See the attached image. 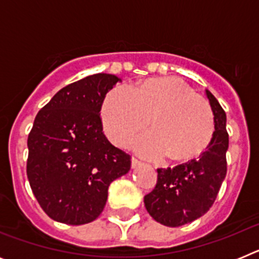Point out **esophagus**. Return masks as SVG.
<instances>
[{
    "instance_id": "34e87169",
    "label": "esophagus",
    "mask_w": 259,
    "mask_h": 259,
    "mask_svg": "<svg viewBox=\"0 0 259 259\" xmlns=\"http://www.w3.org/2000/svg\"><path fill=\"white\" fill-rule=\"evenodd\" d=\"M131 164H132V168H136V167L141 166V164H143V162H141L140 159H139V158L132 157V159H131Z\"/></svg>"
}]
</instances>
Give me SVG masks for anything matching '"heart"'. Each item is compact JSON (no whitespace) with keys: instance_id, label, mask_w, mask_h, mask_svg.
<instances>
[{"instance_id":"b5f03b06","label":"heart","mask_w":259,"mask_h":259,"mask_svg":"<svg viewBox=\"0 0 259 259\" xmlns=\"http://www.w3.org/2000/svg\"><path fill=\"white\" fill-rule=\"evenodd\" d=\"M110 140L125 146L148 125L135 148L145 157L168 154L174 161H191L207 149L215 131L214 113L206 98L175 76L148 79L134 89H111L101 110Z\"/></svg>"}]
</instances>
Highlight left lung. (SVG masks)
Here are the masks:
<instances>
[{
	"instance_id": "obj_1",
	"label": "left lung",
	"mask_w": 259,
	"mask_h": 259,
	"mask_svg": "<svg viewBox=\"0 0 259 259\" xmlns=\"http://www.w3.org/2000/svg\"><path fill=\"white\" fill-rule=\"evenodd\" d=\"M206 96L215 120L210 145L198 158L172 168H158L157 184L144 197L150 217L167 227L184 226L207 212L227 174V118L218 100L209 91Z\"/></svg>"
}]
</instances>
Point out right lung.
<instances>
[{
	"label": "right lung",
	"instance_id": "right-lung-1",
	"mask_svg": "<svg viewBox=\"0 0 259 259\" xmlns=\"http://www.w3.org/2000/svg\"><path fill=\"white\" fill-rule=\"evenodd\" d=\"M118 76L95 74L62 88L37 113L28 135L27 176L36 200L53 221L93 222L111 182L131 168V155L110 143L100 116Z\"/></svg>",
	"mask_w": 259,
	"mask_h": 259
}]
</instances>
